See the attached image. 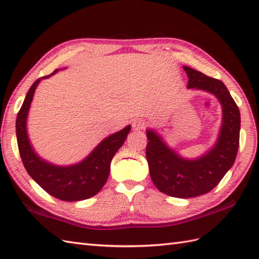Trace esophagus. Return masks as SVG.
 <instances>
[{
	"instance_id": "34e87169",
	"label": "esophagus",
	"mask_w": 259,
	"mask_h": 259,
	"mask_svg": "<svg viewBox=\"0 0 259 259\" xmlns=\"http://www.w3.org/2000/svg\"><path fill=\"white\" fill-rule=\"evenodd\" d=\"M146 126V121L142 120V119H136L133 121V129L134 130H141L144 129Z\"/></svg>"
}]
</instances>
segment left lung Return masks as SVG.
<instances>
[{
    "label": "left lung",
    "mask_w": 259,
    "mask_h": 259,
    "mask_svg": "<svg viewBox=\"0 0 259 259\" xmlns=\"http://www.w3.org/2000/svg\"><path fill=\"white\" fill-rule=\"evenodd\" d=\"M188 89L202 90L218 99L223 108L222 126L216 144L202 156L186 159L171 149L156 130L147 129L146 157L152 183L163 194L192 198L207 194L233 167L239 147L240 113L237 104L221 80L184 65Z\"/></svg>",
    "instance_id": "obj_1"
}]
</instances>
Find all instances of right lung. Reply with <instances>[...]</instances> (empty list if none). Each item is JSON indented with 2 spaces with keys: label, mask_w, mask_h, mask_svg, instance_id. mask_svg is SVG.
Listing matches in <instances>:
<instances>
[{
  "label": "right lung",
  "mask_w": 259,
  "mask_h": 259,
  "mask_svg": "<svg viewBox=\"0 0 259 259\" xmlns=\"http://www.w3.org/2000/svg\"><path fill=\"white\" fill-rule=\"evenodd\" d=\"M37 79L27 91L24 102L16 117V139L20 156L30 177L48 194L63 201H79L89 199L102 189L110 174V163L120 147L123 145L131 125H126L118 133L103 139L89 156L78 163L58 166L42 159L30 142L26 130V119L36 87L42 79Z\"/></svg>",
  "instance_id": "obj_1"
}]
</instances>
